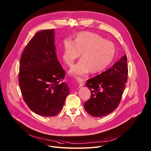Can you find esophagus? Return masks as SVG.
I'll return each mask as SVG.
<instances>
[{"mask_svg":"<svg viewBox=\"0 0 151 151\" xmlns=\"http://www.w3.org/2000/svg\"><path fill=\"white\" fill-rule=\"evenodd\" d=\"M78 83L79 84V87H81L84 86V80L83 79H81V78H78Z\"/></svg>","mask_w":151,"mask_h":151,"instance_id":"esophagus-1","label":"esophagus"}]
</instances>
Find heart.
Here are the masks:
<instances>
[{
    "label": "heart",
    "instance_id": "heart-1",
    "mask_svg": "<svg viewBox=\"0 0 151 151\" xmlns=\"http://www.w3.org/2000/svg\"><path fill=\"white\" fill-rule=\"evenodd\" d=\"M81 53V60L74 65L69 73L75 76H84L90 71L97 73L104 70L113 61L116 48L114 44L91 32L78 33L73 41L65 40L63 60L68 65H72Z\"/></svg>",
    "mask_w": 151,
    "mask_h": 151
}]
</instances>
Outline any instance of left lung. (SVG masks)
I'll use <instances>...</instances> for the list:
<instances>
[{
    "label": "left lung",
    "instance_id": "obj_1",
    "mask_svg": "<svg viewBox=\"0 0 151 151\" xmlns=\"http://www.w3.org/2000/svg\"><path fill=\"white\" fill-rule=\"evenodd\" d=\"M127 79V58L124 55L108 70L87 80L91 96L84 105L86 111L96 117L113 112L120 102Z\"/></svg>",
    "mask_w": 151,
    "mask_h": 151
}]
</instances>
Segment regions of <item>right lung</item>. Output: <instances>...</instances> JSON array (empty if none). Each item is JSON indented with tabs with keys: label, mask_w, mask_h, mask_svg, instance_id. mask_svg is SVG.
Here are the masks:
<instances>
[{
	"label": "right lung",
	"mask_w": 151,
	"mask_h": 151,
	"mask_svg": "<svg viewBox=\"0 0 151 151\" xmlns=\"http://www.w3.org/2000/svg\"><path fill=\"white\" fill-rule=\"evenodd\" d=\"M20 64L19 86L26 105L38 115L55 116L70 90L61 82L65 72L57 59L54 29L35 34L23 50Z\"/></svg>",
	"instance_id": "right-lung-1"
}]
</instances>
